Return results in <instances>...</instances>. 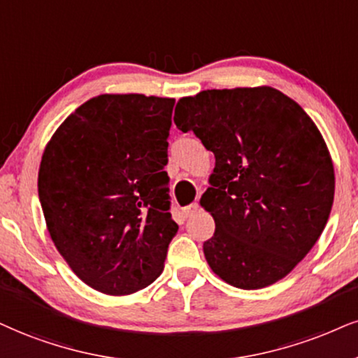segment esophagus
<instances>
[{"mask_svg": "<svg viewBox=\"0 0 358 358\" xmlns=\"http://www.w3.org/2000/svg\"><path fill=\"white\" fill-rule=\"evenodd\" d=\"M197 210H199V204H197V202H194V204L184 207V209H182V215H184V217H191V215L196 214Z\"/></svg>", "mask_w": 358, "mask_h": 358, "instance_id": "34e87169", "label": "esophagus"}]
</instances>
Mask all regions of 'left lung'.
Here are the masks:
<instances>
[{"label":"left lung","instance_id":"obj_1","mask_svg":"<svg viewBox=\"0 0 358 358\" xmlns=\"http://www.w3.org/2000/svg\"><path fill=\"white\" fill-rule=\"evenodd\" d=\"M174 122L214 152L201 206L215 275L252 290L284 279L319 241L334 204L329 149L307 113L268 86L207 90L179 99Z\"/></svg>","mask_w":358,"mask_h":358}]
</instances>
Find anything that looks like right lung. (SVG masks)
Instances as JSON below:
<instances>
[{"instance_id": "obj_1", "label": "right lung", "mask_w": 358, "mask_h": 358, "mask_svg": "<svg viewBox=\"0 0 358 358\" xmlns=\"http://www.w3.org/2000/svg\"><path fill=\"white\" fill-rule=\"evenodd\" d=\"M174 103L96 96L66 117L43 152L38 192L51 239L79 279L103 294L152 284L178 234L164 171Z\"/></svg>"}]
</instances>
